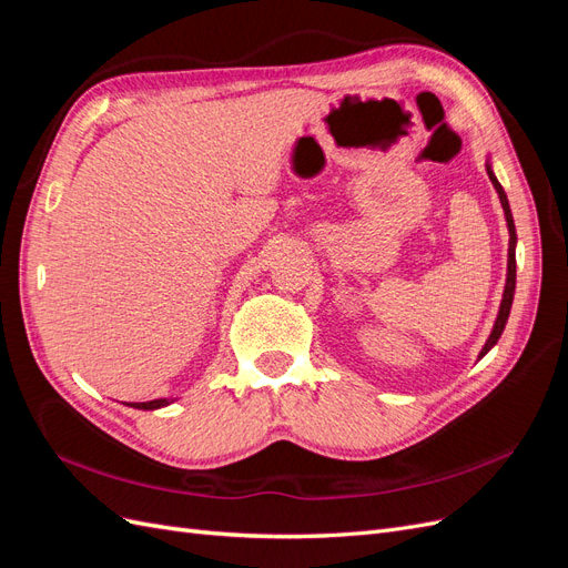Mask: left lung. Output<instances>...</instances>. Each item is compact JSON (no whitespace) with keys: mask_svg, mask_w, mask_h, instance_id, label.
I'll use <instances>...</instances> for the list:
<instances>
[{"mask_svg":"<svg viewBox=\"0 0 568 568\" xmlns=\"http://www.w3.org/2000/svg\"><path fill=\"white\" fill-rule=\"evenodd\" d=\"M486 170H488V178H490V182H493V186H495L497 196H500L503 211H505L507 230H509V253H507V282H505V291H503V303H500V311H497V320H495V324H493V332H490V336H488V341H486V346L480 348L478 357H484V355H486V353H488V351L495 346L497 338L503 336V332H505V324H507V317H509V311H511L514 288H517V230H514V217H511V211H509V201H507V194H505L503 184L497 182V178H495V173H493L490 163H486Z\"/></svg>","mask_w":568,"mask_h":568,"instance_id":"8db88e82","label":"left lung"}]
</instances>
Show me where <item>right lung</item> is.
<instances>
[{
  "instance_id": "1",
  "label": "right lung",
  "mask_w": 568,
  "mask_h": 568,
  "mask_svg": "<svg viewBox=\"0 0 568 568\" xmlns=\"http://www.w3.org/2000/svg\"><path fill=\"white\" fill-rule=\"evenodd\" d=\"M170 403H173V400L159 398V400H149V403H130V407H134V409H159V407H165Z\"/></svg>"
}]
</instances>
